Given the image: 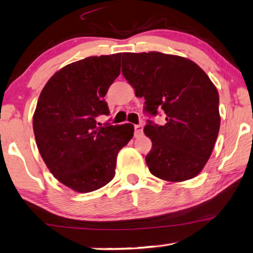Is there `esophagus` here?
<instances>
[{"instance_id":"34e87169","label":"esophagus","mask_w":253,"mask_h":253,"mask_svg":"<svg viewBox=\"0 0 253 253\" xmlns=\"http://www.w3.org/2000/svg\"><path fill=\"white\" fill-rule=\"evenodd\" d=\"M143 125H135V136H139L143 134Z\"/></svg>"}]
</instances>
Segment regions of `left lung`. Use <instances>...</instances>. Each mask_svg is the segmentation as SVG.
<instances>
[{
    "label": "left lung",
    "instance_id": "left-lung-1",
    "mask_svg": "<svg viewBox=\"0 0 253 253\" xmlns=\"http://www.w3.org/2000/svg\"><path fill=\"white\" fill-rule=\"evenodd\" d=\"M122 72L144 98L145 113L163 109L165 125L147 121L149 172L169 182L193 178L211 156L220 129L219 93L208 75L186 58L156 51L123 53Z\"/></svg>",
    "mask_w": 253,
    "mask_h": 253
}]
</instances>
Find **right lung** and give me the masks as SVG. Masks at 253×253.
Returning a JSON list of instances; mask_svg holds the SVG:
<instances>
[{"label":"right lung","mask_w":253,"mask_h":253,"mask_svg":"<svg viewBox=\"0 0 253 253\" xmlns=\"http://www.w3.org/2000/svg\"><path fill=\"white\" fill-rule=\"evenodd\" d=\"M121 74V53L88 57L55 72L44 85L33 115L36 142L46 168L79 193L105 186L115 176L118 152L134 126H98L109 115L104 97Z\"/></svg>","instance_id":"obj_1"}]
</instances>
